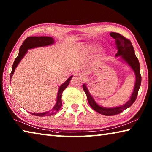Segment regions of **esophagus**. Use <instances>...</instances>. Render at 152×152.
Instances as JSON below:
<instances>
[{
	"label": "esophagus",
	"instance_id": "esophagus-1",
	"mask_svg": "<svg viewBox=\"0 0 152 152\" xmlns=\"http://www.w3.org/2000/svg\"><path fill=\"white\" fill-rule=\"evenodd\" d=\"M75 75L80 76V77H82V78L83 77V74H82V73H76V74H75Z\"/></svg>",
	"mask_w": 152,
	"mask_h": 152
}]
</instances>
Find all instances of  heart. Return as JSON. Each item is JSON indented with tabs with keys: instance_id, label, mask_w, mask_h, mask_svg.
<instances>
[{
	"instance_id": "b5f03b06",
	"label": "heart",
	"mask_w": 152,
	"mask_h": 152,
	"mask_svg": "<svg viewBox=\"0 0 152 152\" xmlns=\"http://www.w3.org/2000/svg\"><path fill=\"white\" fill-rule=\"evenodd\" d=\"M101 49V46L98 44H91L84 48L83 51L87 54H92L99 51Z\"/></svg>"
}]
</instances>
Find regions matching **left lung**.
Returning a JSON list of instances; mask_svg holds the SVG:
<instances>
[{
    "mask_svg": "<svg viewBox=\"0 0 152 152\" xmlns=\"http://www.w3.org/2000/svg\"><path fill=\"white\" fill-rule=\"evenodd\" d=\"M110 35L115 39V43L117 45V53L116 56H121L123 60H124L129 66L135 74V84L133 89V92L129 101L122 106L113 107V108H106L100 106L94 101L92 95L90 94L88 88L85 84H83V89L86 94L87 99L88 103L95 111L100 113V114L106 115V116H112L119 114L123 110L127 109V108L131 107L133 102H135L137 98L139 89L141 85V76L140 74V66L138 59L135 54V51L130 40L123 37L119 33L111 32Z\"/></svg>",
    "mask_w": 152,
    "mask_h": 152,
    "instance_id": "obj_1",
    "label": "left lung"
}]
</instances>
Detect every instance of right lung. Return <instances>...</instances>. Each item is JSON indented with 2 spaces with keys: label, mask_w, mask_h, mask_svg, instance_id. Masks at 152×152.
<instances>
[{
  "label": "right lung",
  "mask_w": 152,
  "mask_h": 152,
  "mask_svg": "<svg viewBox=\"0 0 152 152\" xmlns=\"http://www.w3.org/2000/svg\"><path fill=\"white\" fill-rule=\"evenodd\" d=\"M54 43V40H53V37H46V36H43V37H27L26 39L24 41L23 44L19 48V52L18 54L17 58L15 59L13 64H12V71L11 73V80L12 78V76L13 75V73L15 70V68H17L18 64H19L20 60H22L24 56L26 54L28 51V50L30 49H33L35 48L39 47H45V46L50 45ZM73 76H71L67 80L63 83L60 86V88L58 90V96H57V101H56V104L55 106L50 111H47L45 113H31L35 116L39 117H44V116H50V115H52L55 113H57L59 110L60 109L61 107V94L64 90L65 89L67 86L69 85L70 82Z\"/></svg>",
  "instance_id": "add662e5"
}]
</instances>
